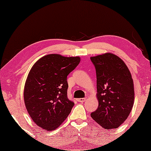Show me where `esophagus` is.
Wrapping results in <instances>:
<instances>
[{
    "instance_id": "obj_1",
    "label": "esophagus",
    "mask_w": 151,
    "mask_h": 151,
    "mask_svg": "<svg viewBox=\"0 0 151 151\" xmlns=\"http://www.w3.org/2000/svg\"><path fill=\"white\" fill-rule=\"evenodd\" d=\"M86 100V98H80V99H78V101L79 102H84Z\"/></svg>"
}]
</instances>
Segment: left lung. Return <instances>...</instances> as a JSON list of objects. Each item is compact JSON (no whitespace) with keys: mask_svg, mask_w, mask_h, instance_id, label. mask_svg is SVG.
Returning a JSON list of instances; mask_svg holds the SVG:
<instances>
[{"mask_svg":"<svg viewBox=\"0 0 151 151\" xmlns=\"http://www.w3.org/2000/svg\"><path fill=\"white\" fill-rule=\"evenodd\" d=\"M97 78L98 108L91 117L106 129L119 127L134 104V83L128 67L119 57L106 53L91 57Z\"/></svg>","mask_w":151,"mask_h":151,"instance_id":"left-lung-1","label":"left lung"}]
</instances>
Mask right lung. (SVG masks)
<instances>
[{
    "instance_id": "add662e5",
    "label": "right lung",
    "mask_w": 151,
    "mask_h": 151,
    "mask_svg": "<svg viewBox=\"0 0 151 151\" xmlns=\"http://www.w3.org/2000/svg\"><path fill=\"white\" fill-rule=\"evenodd\" d=\"M80 62V57L49 54L32 67L24 85V101L38 127L54 130L70 114L74 103L67 96V76Z\"/></svg>"
}]
</instances>
